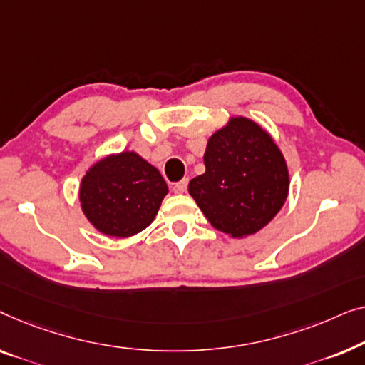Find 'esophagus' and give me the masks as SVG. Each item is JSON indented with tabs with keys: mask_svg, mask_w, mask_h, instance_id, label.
Masks as SVG:
<instances>
[{
	"mask_svg": "<svg viewBox=\"0 0 365 365\" xmlns=\"http://www.w3.org/2000/svg\"><path fill=\"white\" fill-rule=\"evenodd\" d=\"M187 187H188V178H182L180 182H177L175 185H173V192L183 193L185 190H187Z\"/></svg>",
	"mask_w": 365,
	"mask_h": 365,
	"instance_id": "1",
	"label": "esophagus"
}]
</instances>
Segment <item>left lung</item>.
Masks as SVG:
<instances>
[{"mask_svg":"<svg viewBox=\"0 0 365 365\" xmlns=\"http://www.w3.org/2000/svg\"><path fill=\"white\" fill-rule=\"evenodd\" d=\"M203 175L188 192L208 222L235 238L253 235L283 207L289 190L284 157L268 133L235 117L210 137Z\"/></svg>","mask_w":365,"mask_h":365,"instance_id":"8db88e82","label":"left lung"}]
</instances>
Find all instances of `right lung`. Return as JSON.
I'll return each mask as SVG.
<instances>
[{
    "label": "right lung",
    "instance_id": "1",
    "mask_svg": "<svg viewBox=\"0 0 365 365\" xmlns=\"http://www.w3.org/2000/svg\"><path fill=\"white\" fill-rule=\"evenodd\" d=\"M168 192L160 172L133 152L102 158L81 185V203L94 227L125 238L153 222Z\"/></svg>",
    "mask_w": 365,
    "mask_h": 365
}]
</instances>
